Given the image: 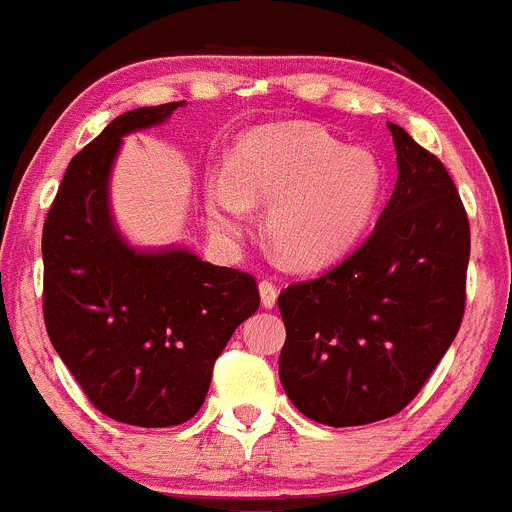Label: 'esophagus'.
Listing matches in <instances>:
<instances>
[{
    "label": "esophagus",
    "mask_w": 512,
    "mask_h": 512,
    "mask_svg": "<svg viewBox=\"0 0 512 512\" xmlns=\"http://www.w3.org/2000/svg\"><path fill=\"white\" fill-rule=\"evenodd\" d=\"M259 294H261V306H264V309H274L276 299H279V289H276L274 281H269V279L261 281Z\"/></svg>",
    "instance_id": "1"
}]
</instances>
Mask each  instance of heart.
<instances>
[{
	"mask_svg": "<svg viewBox=\"0 0 512 512\" xmlns=\"http://www.w3.org/2000/svg\"><path fill=\"white\" fill-rule=\"evenodd\" d=\"M384 198V168L367 148H347L316 125H269L233 150L231 173L206 183L213 233L236 241L251 206H269L266 238L294 269L334 264L369 231Z\"/></svg>",
	"mask_w": 512,
	"mask_h": 512,
	"instance_id": "obj_1",
	"label": "heart"
}]
</instances>
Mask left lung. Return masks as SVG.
Here are the masks:
<instances>
[{
	"label": "left lung",
	"instance_id": "left-lung-1",
	"mask_svg": "<svg viewBox=\"0 0 512 512\" xmlns=\"http://www.w3.org/2000/svg\"><path fill=\"white\" fill-rule=\"evenodd\" d=\"M397 186L367 241L319 279L281 291L279 377L296 410L329 427L405 410L465 314L470 223L440 158L389 123Z\"/></svg>",
	"mask_w": 512,
	"mask_h": 512
}]
</instances>
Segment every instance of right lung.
<instances>
[{"label": "right lung", "instance_id": "1", "mask_svg": "<svg viewBox=\"0 0 512 512\" xmlns=\"http://www.w3.org/2000/svg\"><path fill=\"white\" fill-rule=\"evenodd\" d=\"M183 102L118 115L70 160L45 231L42 311L50 342L92 405L135 427L183 425L201 410L213 364L259 309L246 271L186 248L140 251L110 213L123 135L165 123Z\"/></svg>", "mask_w": 512, "mask_h": 512}]
</instances>
